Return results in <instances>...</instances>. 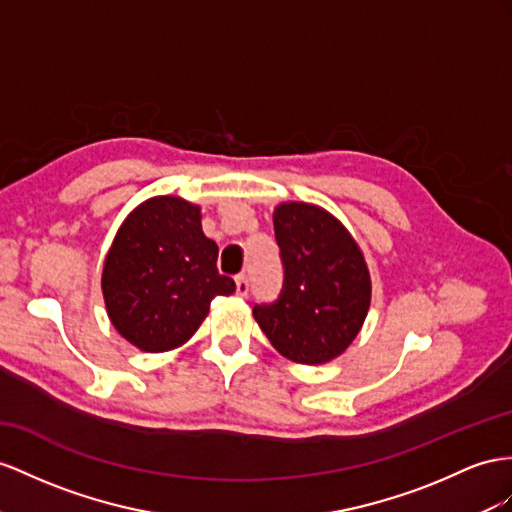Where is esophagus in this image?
Here are the masks:
<instances>
[{"instance_id":"1","label":"esophagus","mask_w":512,"mask_h":512,"mask_svg":"<svg viewBox=\"0 0 512 512\" xmlns=\"http://www.w3.org/2000/svg\"><path fill=\"white\" fill-rule=\"evenodd\" d=\"M235 294H238L240 298H246V294H248L246 274H238V277H235Z\"/></svg>"}]
</instances>
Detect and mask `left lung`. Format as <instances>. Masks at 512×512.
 Returning <instances> with one entry per match:
<instances>
[{
	"label": "left lung",
	"mask_w": 512,
	"mask_h": 512,
	"mask_svg": "<svg viewBox=\"0 0 512 512\" xmlns=\"http://www.w3.org/2000/svg\"><path fill=\"white\" fill-rule=\"evenodd\" d=\"M274 235L285 268L277 303L253 316L274 350L294 363L322 365L355 342L372 300L365 257L352 233L313 203L274 207Z\"/></svg>",
	"instance_id": "1"
}]
</instances>
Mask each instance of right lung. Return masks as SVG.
I'll use <instances>...</instances> for the list:
<instances>
[{"label":"right lung","mask_w":512,"mask_h":512,"mask_svg":"<svg viewBox=\"0 0 512 512\" xmlns=\"http://www.w3.org/2000/svg\"><path fill=\"white\" fill-rule=\"evenodd\" d=\"M218 244L201 227V207L151 196L131 209L103 261L101 292L112 326L142 352L183 346L216 296L235 292L216 268Z\"/></svg>","instance_id":"1"}]
</instances>
